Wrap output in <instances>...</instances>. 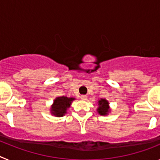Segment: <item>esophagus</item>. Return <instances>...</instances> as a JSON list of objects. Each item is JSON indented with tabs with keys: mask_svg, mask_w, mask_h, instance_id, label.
I'll list each match as a JSON object with an SVG mask.
<instances>
[{
	"mask_svg": "<svg viewBox=\"0 0 160 160\" xmlns=\"http://www.w3.org/2000/svg\"><path fill=\"white\" fill-rule=\"evenodd\" d=\"M87 95H81V99L82 100H87Z\"/></svg>",
	"mask_w": 160,
	"mask_h": 160,
	"instance_id": "34e87169",
	"label": "esophagus"
}]
</instances>
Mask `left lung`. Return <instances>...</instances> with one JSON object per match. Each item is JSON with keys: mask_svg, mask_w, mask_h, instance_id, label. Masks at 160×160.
Instances as JSON below:
<instances>
[{"mask_svg": "<svg viewBox=\"0 0 160 160\" xmlns=\"http://www.w3.org/2000/svg\"><path fill=\"white\" fill-rule=\"evenodd\" d=\"M98 112L101 115H106L109 111V103L106 99H101L98 101Z\"/></svg>", "mask_w": 160, "mask_h": 160, "instance_id": "8db88e82", "label": "left lung"}]
</instances>
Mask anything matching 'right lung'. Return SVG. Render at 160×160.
<instances>
[{
  "mask_svg": "<svg viewBox=\"0 0 160 160\" xmlns=\"http://www.w3.org/2000/svg\"><path fill=\"white\" fill-rule=\"evenodd\" d=\"M74 99L73 98L67 97H58L53 102V104L51 107L52 114L57 117L63 116L66 113L67 108L70 107L71 102Z\"/></svg>",
  "mask_w": 160,
  "mask_h": 160,
  "instance_id": "add662e5",
  "label": "right lung"
}]
</instances>
